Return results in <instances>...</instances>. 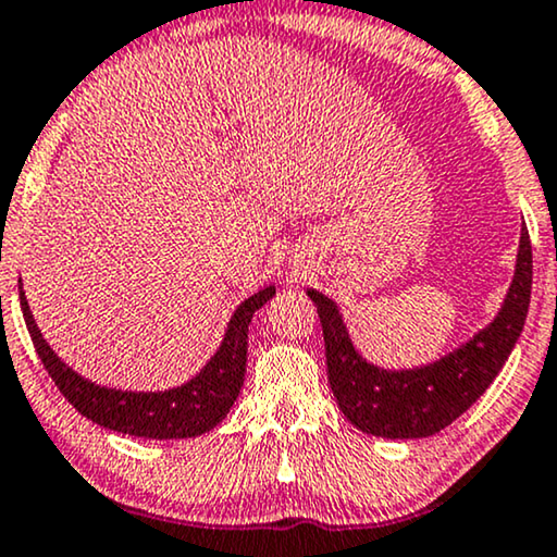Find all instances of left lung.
<instances>
[{"mask_svg": "<svg viewBox=\"0 0 557 557\" xmlns=\"http://www.w3.org/2000/svg\"><path fill=\"white\" fill-rule=\"evenodd\" d=\"M532 293V244L522 226L515 277L494 321L454 351L412 369H384L354 348L344 315L329 295L308 290L323 325L333 397L346 420L389 441L428 438L448 428L488 389L524 329Z\"/></svg>", "mask_w": 557, "mask_h": 557, "instance_id": "1", "label": "left lung"}]
</instances>
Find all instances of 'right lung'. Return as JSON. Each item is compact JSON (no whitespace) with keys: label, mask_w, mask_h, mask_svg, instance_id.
Listing matches in <instances>:
<instances>
[{"label":"right lung","mask_w":557,"mask_h":557,"mask_svg":"<svg viewBox=\"0 0 557 557\" xmlns=\"http://www.w3.org/2000/svg\"><path fill=\"white\" fill-rule=\"evenodd\" d=\"M274 295V285H267L255 295H249L239 308L234 310L232 321L226 323V333L216 354L209 364L181 387L158 389V392H132L101 387L65 364L48 341L37 329L33 310L27 306L20 280V306L25 315L29 338L40 356L42 367L53 376L61 395L76 407V410L96 425L116 430V433L135 435V438L173 441V438H196L209 433L226 418L232 405L239 397L247 372V338L249 323L255 310H259Z\"/></svg>","instance_id":"1"}]
</instances>
